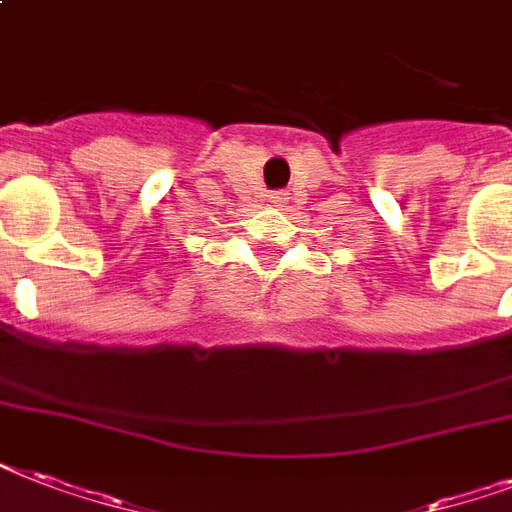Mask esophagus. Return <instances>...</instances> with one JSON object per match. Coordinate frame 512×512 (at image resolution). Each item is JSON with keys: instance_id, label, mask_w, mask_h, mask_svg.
Instances as JSON below:
<instances>
[{"instance_id": "obj_1", "label": "esophagus", "mask_w": 512, "mask_h": 512, "mask_svg": "<svg viewBox=\"0 0 512 512\" xmlns=\"http://www.w3.org/2000/svg\"><path fill=\"white\" fill-rule=\"evenodd\" d=\"M271 201H273V204H276V207H281V204H284V201H287V193H284V191L271 193Z\"/></svg>"}]
</instances>
